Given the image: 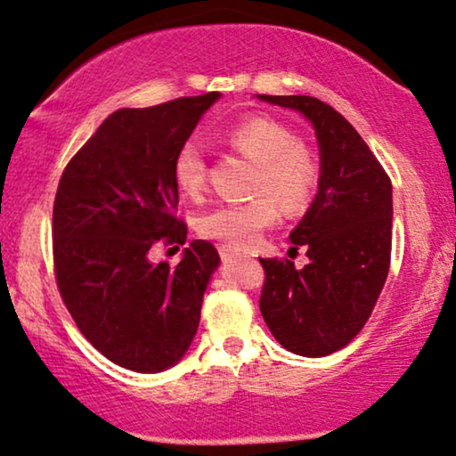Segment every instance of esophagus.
Here are the masks:
<instances>
[{
	"label": "esophagus",
	"mask_w": 456,
	"mask_h": 456,
	"mask_svg": "<svg viewBox=\"0 0 456 456\" xmlns=\"http://www.w3.org/2000/svg\"><path fill=\"white\" fill-rule=\"evenodd\" d=\"M218 254H221L223 260H235V258L241 256L238 250H233V248H227V246H221V250H218Z\"/></svg>",
	"instance_id": "obj_1"
}]
</instances>
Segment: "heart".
<instances>
[{
	"mask_svg": "<svg viewBox=\"0 0 456 456\" xmlns=\"http://www.w3.org/2000/svg\"><path fill=\"white\" fill-rule=\"evenodd\" d=\"M229 150L254 162L248 202L216 206L202 215L198 232L218 244L248 250L260 233L283 215H298L311 204L319 183L314 158L288 125L269 117H248L223 131ZM175 183L185 196L198 198L208 183V158L196 139L179 145L173 160Z\"/></svg>",
	"mask_w": 456,
	"mask_h": 456,
	"instance_id": "1",
	"label": "heart"
}]
</instances>
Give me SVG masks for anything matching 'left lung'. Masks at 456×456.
<instances>
[{
	"label": "left lung",
	"instance_id": "1",
	"mask_svg": "<svg viewBox=\"0 0 456 456\" xmlns=\"http://www.w3.org/2000/svg\"><path fill=\"white\" fill-rule=\"evenodd\" d=\"M300 110L321 150L319 191L289 235L308 265L260 258V313L283 348L327 356L359 336L390 271L392 181L348 120L311 95H258Z\"/></svg>",
	"mask_w": 456,
	"mask_h": 456
}]
</instances>
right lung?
Instances as JSON below:
<instances>
[{
	"label": "right lung",
	"mask_w": 456,
	"mask_h": 456,
	"mask_svg": "<svg viewBox=\"0 0 456 456\" xmlns=\"http://www.w3.org/2000/svg\"><path fill=\"white\" fill-rule=\"evenodd\" d=\"M218 91L123 108L70 158L53 200V273L72 321L108 361L139 373L177 362L200 325L218 252L196 240L179 265L151 248L183 246L173 160Z\"/></svg>",
	"instance_id": "1"
}]
</instances>
